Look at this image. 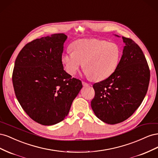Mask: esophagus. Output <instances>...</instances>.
Here are the masks:
<instances>
[{"mask_svg":"<svg viewBox=\"0 0 158 158\" xmlns=\"http://www.w3.org/2000/svg\"><path fill=\"white\" fill-rule=\"evenodd\" d=\"M82 85H84V86H88V85H89V84H88L87 82H84V81H83V82H82Z\"/></svg>","mask_w":158,"mask_h":158,"instance_id":"esophagus-1","label":"esophagus"}]
</instances>
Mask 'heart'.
Here are the masks:
<instances>
[{
	"mask_svg": "<svg viewBox=\"0 0 158 158\" xmlns=\"http://www.w3.org/2000/svg\"><path fill=\"white\" fill-rule=\"evenodd\" d=\"M73 52H64L62 63L70 75H75L82 65L85 73L95 81L111 76L121 59L120 47L114 43L98 40H80L71 45Z\"/></svg>",
	"mask_w": 158,
	"mask_h": 158,
	"instance_id": "1",
	"label": "heart"
}]
</instances>
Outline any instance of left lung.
Returning <instances> with one entry per match:
<instances>
[{"mask_svg":"<svg viewBox=\"0 0 158 158\" xmlns=\"http://www.w3.org/2000/svg\"><path fill=\"white\" fill-rule=\"evenodd\" d=\"M122 38L125 46L117 69L93 85L92 110L98 118L110 125L125 121L135 112L150 82V69L140 47L130 38Z\"/></svg>","mask_w":158,"mask_h":158,"instance_id":"obj_1","label":"left lung"}]
</instances>
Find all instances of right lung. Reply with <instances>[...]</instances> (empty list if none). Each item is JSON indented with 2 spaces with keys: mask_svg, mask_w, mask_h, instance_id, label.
<instances>
[{
  "mask_svg": "<svg viewBox=\"0 0 158 158\" xmlns=\"http://www.w3.org/2000/svg\"><path fill=\"white\" fill-rule=\"evenodd\" d=\"M67 36L56 33L28 43L14 64L12 83L18 102L33 121L52 125L64 120L82 84L64 70L61 57Z\"/></svg>",
  "mask_w": 158,
  "mask_h": 158,
  "instance_id": "1",
  "label": "right lung"
}]
</instances>
